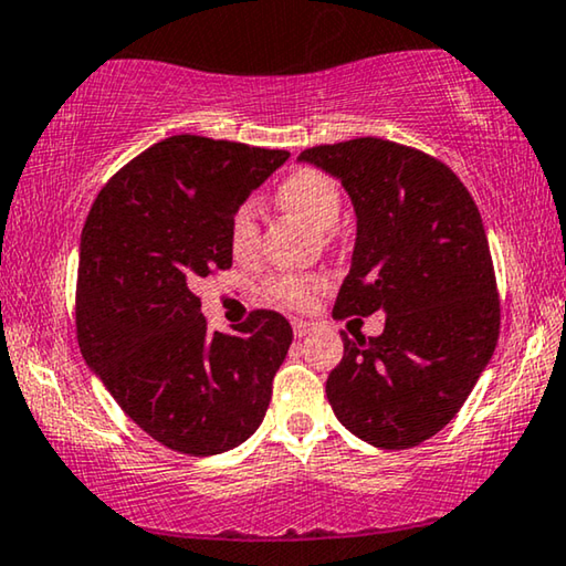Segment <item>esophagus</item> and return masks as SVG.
Instances as JSON below:
<instances>
[{"mask_svg": "<svg viewBox=\"0 0 566 566\" xmlns=\"http://www.w3.org/2000/svg\"><path fill=\"white\" fill-rule=\"evenodd\" d=\"M315 323H307V321H292V331H294V338H305L313 333Z\"/></svg>", "mask_w": 566, "mask_h": 566, "instance_id": "obj_1", "label": "esophagus"}]
</instances>
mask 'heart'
I'll use <instances>...</instances> for the list:
<instances>
[{"label": "heart", "mask_w": 566, "mask_h": 566, "mask_svg": "<svg viewBox=\"0 0 566 566\" xmlns=\"http://www.w3.org/2000/svg\"><path fill=\"white\" fill-rule=\"evenodd\" d=\"M276 200L286 210L297 212L300 218L313 222L315 228L331 230L340 218V189L328 174L317 169H294L276 187ZM230 251L235 256H251L259 249V210L253 202H241L230 214L228 222ZM325 280L317 274H276L266 280L264 294L272 302L286 307L313 305Z\"/></svg>", "instance_id": "heart-1"}]
</instances>
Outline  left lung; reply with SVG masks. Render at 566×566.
Returning a JSON list of instances; mask_svg holds the SVG:
<instances>
[{
  "mask_svg": "<svg viewBox=\"0 0 566 566\" xmlns=\"http://www.w3.org/2000/svg\"><path fill=\"white\" fill-rule=\"evenodd\" d=\"M340 179L356 210L352 272L333 317L387 315L377 338L344 336L325 395L377 449H412L461 410L500 336L495 269L480 210L439 158L381 138L300 154Z\"/></svg>",
  "mask_w": 566,
  "mask_h": 566,
  "instance_id": "1",
  "label": "left lung"
}]
</instances>
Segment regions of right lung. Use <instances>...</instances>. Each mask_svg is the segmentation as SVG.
<instances>
[{
    "mask_svg": "<svg viewBox=\"0 0 566 566\" xmlns=\"http://www.w3.org/2000/svg\"><path fill=\"white\" fill-rule=\"evenodd\" d=\"M286 158L171 135L123 166L86 214L78 348L125 416L166 449L212 457L243 443L266 416L290 323L253 310L233 336L210 331L195 290L233 264L230 214Z\"/></svg>",
    "mask_w": 566,
    "mask_h": 566,
    "instance_id": "obj_1",
    "label": "right lung"
}]
</instances>
